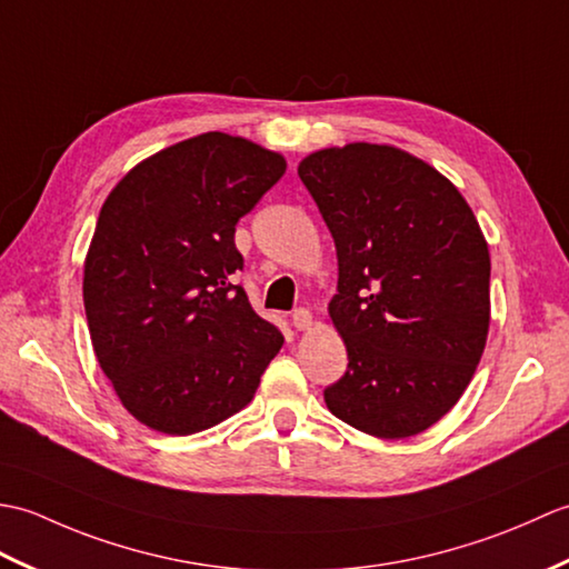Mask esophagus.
<instances>
[{
	"label": "esophagus",
	"mask_w": 569,
	"mask_h": 569,
	"mask_svg": "<svg viewBox=\"0 0 569 569\" xmlns=\"http://www.w3.org/2000/svg\"><path fill=\"white\" fill-rule=\"evenodd\" d=\"M311 323H313V317H311L309 309L299 307V309L292 311V326L297 328V331H307V328H309Z\"/></svg>",
	"instance_id": "esophagus-1"
}]
</instances>
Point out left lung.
<instances>
[{
    "instance_id": "left-lung-1",
    "label": "left lung",
    "mask_w": 569,
    "mask_h": 569,
    "mask_svg": "<svg viewBox=\"0 0 569 569\" xmlns=\"http://www.w3.org/2000/svg\"><path fill=\"white\" fill-rule=\"evenodd\" d=\"M333 236L328 305L348 370L323 389L340 421L409 438L456 407L489 331V250L443 174L391 146L350 143L299 162Z\"/></svg>"
}]
</instances>
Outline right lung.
Returning a JSON list of instances; mask_svg holds the SVG:
<instances>
[{
    "instance_id": "1",
    "label": "right lung",
    "mask_w": 569,
    "mask_h": 569,
    "mask_svg": "<svg viewBox=\"0 0 569 569\" xmlns=\"http://www.w3.org/2000/svg\"><path fill=\"white\" fill-rule=\"evenodd\" d=\"M287 162L246 138L201 133L111 189L84 262L92 346L121 403L160 433H199L241 411L282 348L252 311L236 223Z\"/></svg>"
}]
</instances>
